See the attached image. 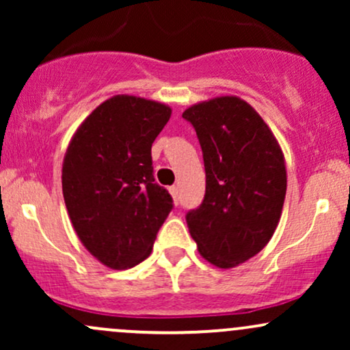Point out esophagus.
Listing matches in <instances>:
<instances>
[{
    "label": "esophagus",
    "mask_w": 350,
    "mask_h": 350,
    "mask_svg": "<svg viewBox=\"0 0 350 350\" xmlns=\"http://www.w3.org/2000/svg\"><path fill=\"white\" fill-rule=\"evenodd\" d=\"M170 192H171V196H172V198H174V200H176V202H178V187H176V186H172V187H170Z\"/></svg>",
    "instance_id": "34e87169"
}]
</instances>
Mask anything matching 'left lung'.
Segmentation results:
<instances>
[{
  "label": "left lung",
  "mask_w": 350,
  "mask_h": 350,
  "mask_svg": "<svg viewBox=\"0 0 350 350\" xmlns=\"http://www.w3.org/2000/svg\"><path fill=\"white\" fill-rule=\"evenodd\" d=\"M202 148L206 196L186 215L202 258L234 268L262 252L278 227L286 164L278 139L245 100L224 95L189 107Z\"/></svg>",
  "instance_id": "left-lung-1"
}]
</instances>
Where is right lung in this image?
Wrapping results in <instances>:
<instances>
[{"label":"right lung","instance_id":"right-lung-1","mask_svg":"<svg viewBox=\"0 0 350 350\" xmlns=\"http://www.w3.org/2000/svg\"><path fill=\"white\" fill-rule=\"evenodd\" d=\"M171 107L115 95L72 136L62 163V192L75 234L100 263L126 270L150 256L172 208L152 176L151 146Z\"/></svg>","mask_w":350,"mask_h":350}]
</instances>
